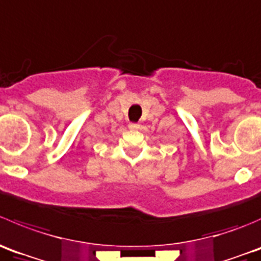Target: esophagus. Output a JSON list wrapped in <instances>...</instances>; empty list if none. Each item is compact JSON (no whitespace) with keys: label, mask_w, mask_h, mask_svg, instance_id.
Wrapping results in <instances>:
<instances>
[{"label":"esophagus","mask_w":261,"mask_h":261,"mask_svg":"<svg viewBox=\"0 0 261 261\" xmlns=\"http://www.w3.org/2000/svg\"><path fill=\"white\" fill-rule=\"evenodd\" d=\"M128 127H129V129H137V128H139V124L138 123H129Z\"/></svg>","instance_id":"esophagus-1"}]
</instances>
